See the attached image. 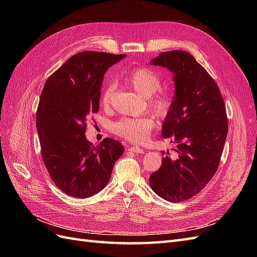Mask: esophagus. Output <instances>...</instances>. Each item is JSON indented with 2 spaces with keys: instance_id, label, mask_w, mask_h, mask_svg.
<instances>
[{
  "instance_id": "esophagus-1",
  "label": "esophagus",
  "mask_w": 257,
  "mask_h": 257,
  "mask_svg": "<svg viewBox=\"0 0 257 257\" xmlns=\"http://www.w3.org/2000/svg\"><path fill=\"white\" fill-rule=\"evenodd\" d=\"M127 150L134 152V153H144L143 148L138 147V146H128L127 147Z\"/></svg>"
}]
</instances>
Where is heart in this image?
Here are the masks:
<instances>
[{"mask_svg": "<svg viewBox=\"0 0 257 257\" xmlns=\"http://www.w3.org/2000/svg\"><path fill=\"white\" fill-rule=\"evenodd\" d=\"M126 83L139 94L149 97L151 109L160 118L165 119L172 113L176 97L173 92L160 90L162 87L161 76L148 67H141L132 72L126 78ZM113 84L109 83L103 89L99 103L104 108H109L113 95ZM154 126V120L150 115L125 116L116 120L110 125V131L118 137L134 143H141L147 139Z\"/></svg>", "mask_w": 257, "mask_h": 257, "instance_id": "1", "label": "heart"}]
</instances>
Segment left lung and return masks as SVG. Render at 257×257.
<instances>
[{
	"label": "left lung",
	"mask_w": 257,
	"mask_h": 257,
	"mask_svg": "<svg viewBox=\"0 0 257 257\" xmlns=\"http://www.w3.org/2000/svg\"><path fill=\"white\" fill-rule=\"evenodd\" d=\"M151 64L174 73L176 104L162 135L177 145V154L162 153L150 186L163 199L180 203L205 189L219 167L228 132L226 108L214 79L189 52H162Z\"/></svg>",
	"instance_id": "left-lung-1"
}]
</instances>
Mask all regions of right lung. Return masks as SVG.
<instances>
[{"label": "right lung", "instance_id": "1", "mask_svg": "<svg viewBox=\"0 0 257 257\" xmlns=\"http://www.w3.org/2000/svg\"><path fill=\"white\" fill-rule=\"evenodd\" d=\"M124 57L78 52L44 85L36 112L42 158L54 184L69 196L87 198L102 191L124 152L118 141L105 138L94 147L84 134L87 121L99 109L104 74Z\"/></svg>", "mask_w": 257, "mask_h": 257}]
</instances>
